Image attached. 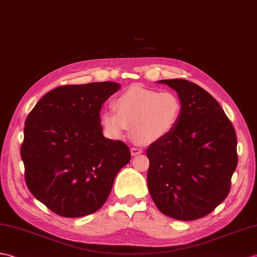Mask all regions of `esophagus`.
I'll use <instances>...</instances> for the list:
<instances>
[{"label": "esophagus", "mask_w": 257, "mask_h": 257, "mask_svg": "<svg viewBox=\"0 0 257 257\" xmlns=\"http://www.w3.org/2000/svg\"><path fill=\"white\" fill-rule=\"evenodd\" d=\"M142 149L138 147H133L131 148V156H138V154L142 153Z\"/></svg>", "instance_id": "1"}]
</instances>
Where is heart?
Wrapping results in <instances>:
<instances>
[{"label":"heart","instance_id":"1","mask_svg":"<svg viewBox=\"0 0 257 257\" xmlns=\"http://www.w3.org/2000/svg\"><path fill=\"white\" fill-rule=\"evenodd\" d=\"M115 111L104 110L100 120L107 133L123 138L133 129L134 138L143 145L166 138L177 127L183 104L175 93L133 85L112 100Z\"/></svg>","mask_w":257,"mask_h":257}]
</instances>
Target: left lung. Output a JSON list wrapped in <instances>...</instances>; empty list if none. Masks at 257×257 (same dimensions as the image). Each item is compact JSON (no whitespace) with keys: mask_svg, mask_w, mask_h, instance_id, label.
Masks as SVG:
<instances>
[{"mask_svg":"<svg viewBox=\"0 0 257 257\" xmlns=\"http://www.w3.org/2000/svg\"><path fill=\"white\" fill-rule=\"evenodd\" d=\"M159 83L175 89L183 111L175 130L147 149L149 192L165 216L200 219L229 195L237 165L235 130L218 101L199 85L182 79Z\"/></svg>","mask_w":257,"mask_h":257,"instance_id":"8db88e82","label":"left lung"}]
</instances>
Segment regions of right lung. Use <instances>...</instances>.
I'll return each mask as SVG.
<instances>
[{
  "label": "right lung",
  "instance_id": "obj_1",
  "mask_svg": "<svg viewBox=\"0 0 257 257\" xmlns=\"http://www.w3.org/2000/svg\"><path fill=\"white\" fill-rule=\"evenodd\" d=\"M119 87L115 82L59 86L26 118L21 157L27 187L59 216L97 211L129 163L128 146L105 138L99 119L101 105Z\"/></svg>",
  "mask_w": 257,
  "mask_h": 257
}]
</instances>
